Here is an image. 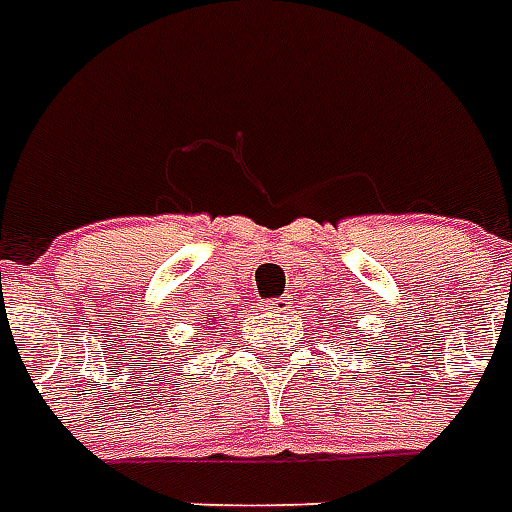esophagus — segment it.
I'll use <instances>...</instances> for the list:
<instances>
[{"mask_svg": "<svg viewBox=\"0 0 512 512\" xmlns=\"http://www.w3.org/2000/svg\"><path fill=\"white\" fill-rule=\"evenodd\" d=\"M290 304H293V296H290V293H285V296H279V299L268 301V310L285 312V310H290Z\"/></svg>", "mask_w": 512, "mask_h": 512, "instance_id": "obj_1", "label": "esophagus"}]
</instances>
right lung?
<instances>
[{"instance_id":"obj_1","label":"right lung","mask_w":512,"mask_h":512,"mask_svg":"<svg viewBox=\"0 0 512 512\" xmlns=\"http://www.w3.org/2000/svg\"><path fill=\"white\" fill-rule=\"evenodd\" d=\"M208 321H211V318H208Z\"/></svg>"}]
</instances>
